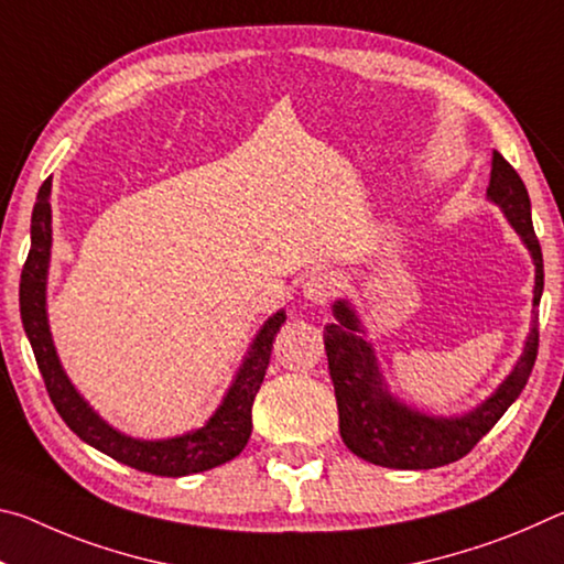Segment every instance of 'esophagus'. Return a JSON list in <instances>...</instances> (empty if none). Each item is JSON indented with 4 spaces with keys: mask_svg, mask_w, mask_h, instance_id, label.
Segmentation results:
<instances>
[{
    "mask_svg": "<svg viewBox=\"0 0 564 564\" xmlns=\"http://www.w3.org/2000/svg\"><path fill=\"white\" fill-rule=\"evenodd\" d=\"M338 275L333 271H313L303 283V295L311 303L326 305L338 293Z\"/></svg>",
    "mask_w": 564,
    "mask_h": 564,
    "instance_id": "1",
    "label": "esophagus"
}]
</instances>
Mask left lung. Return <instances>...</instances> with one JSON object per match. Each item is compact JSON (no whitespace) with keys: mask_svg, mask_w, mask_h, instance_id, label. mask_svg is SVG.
I'll list each match as a JSON object with an SVG mask.
<instances>
[{"mask_svg":"<svg viewBox=\"0 0 564 564\" xmlns=\"http://www.w3.org/2000/svg\"><path fill=\"white\" fill-rule=\"evenodd\" d=\"M488 196L492 204L502 208V214L508 216L532 256V305L538 308L545 271H542V248L532 228L530 196L518 171L498 151H492ZM333 316H336V323H328L323 330V340H326L330 380L336 388L343 443L362 460L380 467H395V470H431V467L465 457L482 441V435L492 431L505 410L518 400L522 388L528 386L534 358H538L540 330L538 316H534L522 356L500 388L470 413L435 417L408 408L390 393L380 376L376 350L362 336L366 330L348 301L333 303Z\"/></svg>","mask_w":564,"mask_h":564,"instance_id":"obj_1","label":"left lung"}]
</instances>
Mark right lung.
<instances>
[{"label":"right lung","instance_id":"1","mask_svg":"<svg viewBox=\"0 0 564 564\" xmlns=\"http://www.w3.org/2000/svg\"><path fill=\"white\" fill-rule=\"evenodd\" d=\"M50 194L52 178H46L40 194H36L32 212V248L22 269V281H19V311H22L24 333L32 343L36 366H40L46 393H50L56 413L84 443L97 447L113 460L137 467L141 473L181 477L212 470L216 465L234 460L251 437L253 398L263 383L275 333L281 330L285 313H273L263 323V328L256 333L224 403L218 405L204 427L169 437V441H137V437L119 433L107 420H101L99 413H94V408L79 395V390L66 378L59 356L54 350L50 321H46V271H50L52 251Z\"/></svg>","mask_w":564,"mask_h":564}]
</instances>
